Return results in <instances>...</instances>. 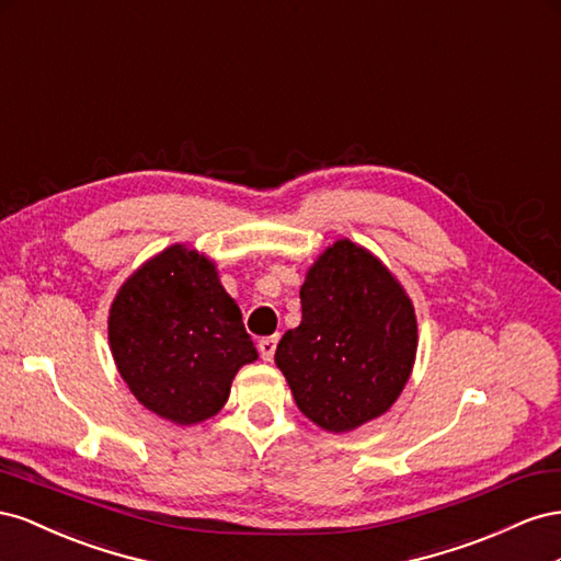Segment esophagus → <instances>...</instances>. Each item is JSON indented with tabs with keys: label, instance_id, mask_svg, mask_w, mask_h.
Masks as SVG:
<instances>
[{
	"label": "esophagus",
	"instance_id": "1",
	"mask_svg": "<svg viewBox=\"0 0 561 561\" xmlns=\"http://www.w3.org/2000/svg\"><path fill=\"white\" fill-rule=\"evenodd\" d=\"M259 350H261V357L265 362H270L275 357V350H277V335H267V339L259 341Z\"/></svg>",
	"mask_w": 561,
	"mask_h": 561
}]
</instances>
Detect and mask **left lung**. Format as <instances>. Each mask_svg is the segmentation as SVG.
I'll return each mask as SVG.
<instances>
[{
    "label": "left lung",
    "instance_id": "left-lung-1",
    "mask_svg": "<svg viewBox=\"0 0 561 561\" xmlns=\"http://www.w3.org/2000/svg\"><path fill=\"white\" fill-rule=\"evenodd\" d=\"M302 319L275 362L298 409L329 432L386 413L413 369L419 329L409 296L376 255L341 239L308 270Z\"/></svg>",
    "mask_w": 561,
    "mask_h": 561
}]
</instances>
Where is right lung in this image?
<instances>
[{"instance_id": "obj_1", "label": "right lung", "mask_w": 561, "mask_h": 561, "mask_svg": "<svg viewBox=\"0 0 561 561\" xmlns=\"http://www.w3.org/2000/svg\"><path fill=\"white\" fill-rule=\"evenodd\" d=\"M107 331L112 357L134 397L179 425L218 413L239 366L259 357L216 265L183 244L126 279Z\"/></svg>"}]
</instances>
